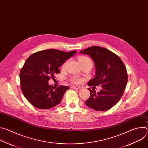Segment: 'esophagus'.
<instances>
[{
  "label": "esophagus",
  "mask_w": 148,
  "mask_h": 148,
  "mask_svg": "<svg viewBox=\"0 0 148 148\" xmlns=\"http://www.w3.org/2000/svg\"><path fill=\"white\" fill-rule=\"evenodd\" d=\"M71 88H73V89H80V88H81L80 87H77V86H71Z\"/></svg>",
  "instance_id": "esophagus-1"
}]
</instances>
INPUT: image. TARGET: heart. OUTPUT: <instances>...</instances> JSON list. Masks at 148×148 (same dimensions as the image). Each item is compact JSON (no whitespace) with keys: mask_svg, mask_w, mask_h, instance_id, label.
Returning a JSON list of instances; mask_svg holds the SVG:
<instances>
[{"mask_svg":"<svg viewBox=\"0 0 148 148\" xmlns=\"http://www.w3.org/2000/svg\"><path fill=\"white\" fill-rule=\"evenodd\" d=\"M79 62H88V61H91V60L88 58L87 57H86V56H81L79 58ZM67 64V61L65 62L64 64H63L62 65V68L64 69L66 67ZM71 80L72 81V82H73L75 84H79L80 83L81 81H82V79L79 78L78 77H77V76H75V77H73L71 78Z\"/></svg>","mask_w":148,"mask_h":148,"instance_id":"1","label":"heart"}]
</instances>
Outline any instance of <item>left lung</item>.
<instances>
[{
  "instance_id": "obj_1",
  "label": "left lung",
  "mask_w": 148,
  "mask_h": 148,
  "mask_svg": "<svg viewBox=\"0 0 148 148\" xmlns=\"http://www.w3.org/2000/svg\"><path fill=\"white\" fill-rule=\"evenodd\" d=\"M79 53L90 56L95 64V77L89 81L88 85L102 87V90L97 92L88 88L90 97L86 104L99 111L111 109L122 97L128 82L123 62L115 53L101 47L92 46Z\"/></svg>"
}]
</instances>
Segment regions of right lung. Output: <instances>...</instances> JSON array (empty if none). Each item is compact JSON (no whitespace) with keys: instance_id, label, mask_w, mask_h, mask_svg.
<instances>
[{"instance_id":"1","label":"right lung","mask_w":148,"mask_h":148,"mask_svg":"<svg viewBox=\"0 0 148 148\" xmlns=\"http://www.w3.org/2000/svg\"><path fill=\"white\" fill-rule=\"evenodd\" d=\"M76 52L49 49L34 53L26 60L20 73V85L25 97L33 106L50 109L61 101L70 88L56 87L49 85L48 81L60 73L58 68Z\"/></svg>"}]
</instances>
